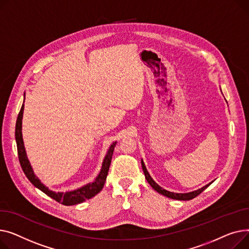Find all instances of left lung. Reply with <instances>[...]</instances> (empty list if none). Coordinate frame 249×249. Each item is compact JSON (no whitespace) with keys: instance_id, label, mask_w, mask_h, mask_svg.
<instances>
[{"instance_id":"8db88e82","label":"left lung","mask_w":249,"mask_h":249,"mask_svg":"<svg viewBox=\"0 0 249 249\" xmlns=\"http://www.w3.org/2000/svg\"><path fill=\"white\" fill-rule=\"evenodd\" d=\"M142 171H143V173H144L145 179H147L148 183L152 186V188H153L154 190H156V191H157L158 193L162 194V195H164V196H166V197H168V198L176 199V200H185V201H186V200H191V199L197 197L199 194H201V193L204 191V190H205L209 185H211L212 182H213V181H212L211 183L207 184L206 186L202 187L201 189H198V190H196V191L190 192V193H174V192H169V191H167V190L163 189L162 187H160V186L152 179V177L150 176L149 172L147 171V168H145V166H144V164H143V162H142Z\"/></svg>"}]
</instances>
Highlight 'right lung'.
<instances>
[{
	"instance_id": "right-lung-1",
	"label": "right lung",
	"mask_w": 249,
	"mask_h": 249,
	"mask_svg": "<svg viewBox=\"0 0 249 249\" xmlns=\"http://www.w3.org/2000/svg\"><path fill=\"white\" fill-rule=\"evenodd\" d=\"M23 112H24V104L22 105V107L20 109V112L18 114L17 122H16V128H15V137H16V142H17V150H18V157H19V162L22 167L23 172L25 173L26 177L28 180L30 181L36 188L43 193H45L52 199L56 200L57 202H59L63 205L70 206V205H75V204L82 203L85 200H89L92 197H94L96 194H98L101 189L104 188L107 173L109 170V166L111 163V158L113 154V150L116 144V142H114L107 151V154L104 160V163H102V168L98 174V176L94 180V182L87 184L79 189L74 190V191H70V192H53L51 190H49L46 186H44L41 181L36 177V175L33 172V169L31 167L30 162L27 158L26 150L24 147V142H23V137H22V119H23Z\"/></svg>"
}]
</instances>
